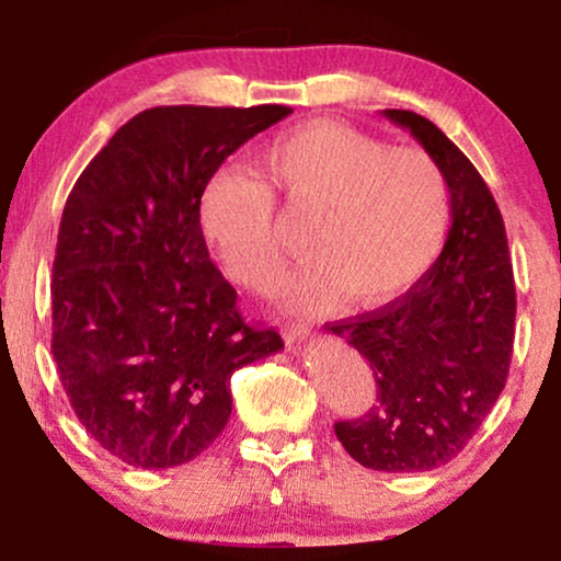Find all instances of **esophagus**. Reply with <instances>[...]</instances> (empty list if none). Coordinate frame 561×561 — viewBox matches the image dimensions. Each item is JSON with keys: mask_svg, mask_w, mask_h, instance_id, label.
Listing matches in <instances>:
<instances>
[{"mask_svg": "<svg viewBox=\"0 0 561 561\" xmlns=\"http://www.w3.org/2000/svg\"><path fill=\"white\" fill-rule=\"evenodd\" d=\"M283 336H286V342H301V340H306V336H309V327L306 324H288V327H283Z\"/></svg>", "mask_w": 561, "mask_h": 561, "instance_id": "obj_1", "label": "esophagus"}]
</instances>
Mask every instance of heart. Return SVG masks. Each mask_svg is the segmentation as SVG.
Here are the masks:
<instances>
[{
  "instance_id": "obj_1",
  "label": "heart",
  "mask_w": 561,
  "mask_h": 561,
  "mask_svg": "<svg viewBox=\"0 0 561 561\" xmlns=\"http://www.w3.org/2000/svg\"><path fill=\"white\" fill-rule=\"evenodd\" d=\"M263 163L296 214L313 217V257L283 280L290 309L321 313L350 294L357 304L401 296L439 257L449 229V186L424 150H396L332 119L275 137ZM206 242L242 286L263 290L283 265L273 188L244 168L211 173L198 202Z\"/></svg>"
}]
</instances>
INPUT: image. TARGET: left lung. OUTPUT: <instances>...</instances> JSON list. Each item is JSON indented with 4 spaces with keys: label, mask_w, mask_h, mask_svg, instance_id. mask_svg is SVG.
Instances as JSON below:
<instances>
[{
    "label": "left lung",
    "mask_w": 561,
    "mask_h": 561,
    "mask_svg": "<svg viewBox=\"0 0 561 561\" xmlns=\"http://www.w3.org/2000/svg\"><path fill=\"white\" fill-rule=\"evenodd\" d=\"M382 114L439 163L451 227L442 255L409 294L329 327L370 363L375 378L373 409L336 421L334 432L363 467L426 472L465 449L503 393L516 283L501 209L478 168L421 114Z\"/></svg>",
    "instance_id": "8db88e82"
}]
</instances>
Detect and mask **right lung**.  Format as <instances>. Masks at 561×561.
<instances>
[{
  "instance_id": "right-lung-1",
  "label": "right lung",
  "mask_w": 561,
  "mask_h": 561,
  "mask_svg": "<svg viewBox=\"0 0 561 561\" xmlns=\"http://www.w3.org/2000/svg\"><path fill=\"white\" fill-rule=\"evenodd\" d=\"M290 106H156L83 168L53 260V357L76 416L142 470L202 455L232 413L229 380L283 350L244 324L198 221L206 181Z\"/></svg>"
}]
</instances>
